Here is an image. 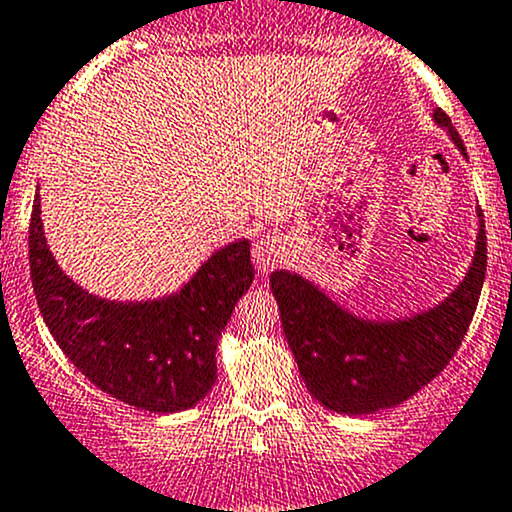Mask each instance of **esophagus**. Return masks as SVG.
Instances as JSON below:
<instances>
[{"instance_id": "1", "label": "esophagus", "mask_w": 512, "mask_h": 512, "mask_svg": "<svg viewBox=\"0 0 512 512\" xmlns=\"http://www.w3.org/2000/svg\"><path fill=\"white\" fill-rule=\"evenodd\" d=\"M283 256V239L276 234L261 236V239H256L254 246H251V261H254V266L261 273H271L273 268H278V263H283Z\"/></svg>"}]
</instances>
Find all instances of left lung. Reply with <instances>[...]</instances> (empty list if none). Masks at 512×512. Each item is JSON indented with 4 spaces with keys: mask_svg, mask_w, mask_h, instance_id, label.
<instances>
[{
    "mask_svg": "<svg viewBox=\"0 0 512 512\" xmlns=\"http://www.w3.org/2000/svg\"><path fill=\"white\" fill-rule=\"evenodd\" d=\"M434 119L447 126L466 156L452 119L442 109L434 112ZM486 254V224L481 222L476 256L464 283L442 305L398 322L356 320L300 276L271 273L285 339L307 390L324 408L368 415L400 405L425 388L464 342L486 278Z\"/></svg>",
    "mask_w": 512,
    "mask_h": 512,
    "instance_id": "left-lung-1",
    "label": "left lung"
}]
</instances>
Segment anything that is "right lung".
Segmentation results:
<instances>
[{
    "instance_id": "right-lung-1",
    "label": "right lung",
    "mask_w": 512,
    "mask_h": 512,
    "mask_svg": "<svg viewBox=\"0 0 512 512\" xmlns=\"http://www.w3.org/2000/svg\"><path fill=\"white\" fill-rule=\"evenodd\" d=\"M29 266L43 322L73 366L112 398L151 412L188 410L210 393L217 342L254 283L249 241H236L166 300L124 305L95 298L53 261L38 195L29 222Z\"/></svg>"
}]
</instances>
